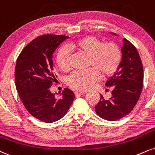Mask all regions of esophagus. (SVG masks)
<instances>
[{"label": "esophagus", "instance_id": "esophagus-1", "mask_svg": "<svg viewBox=\"0 0 155 155\" xmlns=\"http://www.w3.org/2000/svg\"><path fill=\"white\" fill-rule=\"evenodd\" d=\"M86 93H87V92L86 91H76L75 92V95L76 96H79V95H84V94H85Z\"/></svg>", "mask_w": 155, "mask_h": 155}]
</instances>
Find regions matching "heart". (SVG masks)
Listing matches in <instances>:
<instances>
[{
	"label": "heart",
	"mask_w": 155,
	"mask_h": 155,
	"mask_svg": "<svg viewBox=\"0 0 155 155\" xmlns=\"http://www.w3.org/2000/svg\"><path fill=\"white\" fill-rule=\"evenodd\" d=\"M69 51H78L88 55V66L85 71H76L68 79V84L73 88L86 90L92 87L100 76H109L118 69L121 62L120 48L113 42L102 43L93 36H84L71 42L66 48L59 50L56 57L58 68L63 72L70 69Z\"/></svg>",
	"instance_id": "heart-1"
}]
</instances>
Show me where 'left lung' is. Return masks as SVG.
<instances>
[{
	"instance_id": "8db88e82",
	"label": "left lung",
	"mask_w": 155,
	"mask_h": 155,
	"mask_svg": "<svg viewBox=\"0 0 155 155\" xmlns=\"http://www.w3.org/2000/svg\"><path fill=\"white\" fill-rule=\"evenodd\" d=\"M111 35L118 36L113 32ZM121 53L120 66L105 83L113 89L112 97L105 100L100 94V100L95 106L97 114L110 121L122 118L133 110L143 87V66L137 48L124 38Z\"/></svg>"
}]
</instances>
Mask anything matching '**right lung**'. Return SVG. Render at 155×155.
Masks as SVG:
<instances>
[{
    "mask_svg": "<svg viewBox=\"0 0 155 155\" xmlns=\"http://www.w3.org/2000/svg\"><path fill=\"white\" fill-rule=\"evenodd\" d=\"M68 37L46 35L38 37L24 48L16 61L15 83L22 103L31 115L45 123L62 118L75 95L64 89L58 97L50 92L54 79L53 55Z\"/></svg>",
    "mask_w": 155,
    "mask_h": 155,
    "instance_id": "add662e5",
    "label": "right lung"
}]
</instances>
